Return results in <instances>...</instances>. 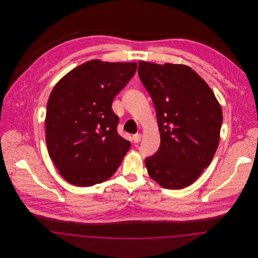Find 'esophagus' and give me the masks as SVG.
Instances as JSON below:
<instances>
[{"mask_svg": "<svg viewBox=\"0 0 258 258\" xmlns=\"http://www.w3.org/2000/svg\"><path fill=\"white\" fill-rule=\"evenodd\" d=\"M133 139H134L135 143H138L141 140V135L140 134H136V135L133 136Z\"/></svg>", "mask_w": 258, "mask_h": 258, "instance_id": "34e87169", "label": "esophagus"}]
</instances>
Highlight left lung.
I'll use <instances>...</instances> for the list:
<instances>
[{"label": "left lung", "instance_id": "8db88e82", "mask_svg": "<svg viewBox=\"0 0 258 258\" xmlns=\"http://www.w3.org/2000/svg\"><path fill=\"white\" fill-rule=\"evenodd\" d=\"M138 75L156 108L160 145L145 159L149 176L168 189L192 184L220 143L221 105L208 84L184 64L139 61Z\"/></svg>", "mask_w": 258, "mask_h": 258}]
</instances>
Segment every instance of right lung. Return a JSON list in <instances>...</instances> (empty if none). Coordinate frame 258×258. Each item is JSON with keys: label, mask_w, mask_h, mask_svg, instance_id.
Segmentation results:
<instances>
[{"label": "right lung", "mask_w": 258, "mask_h": 258, "mask_svg": "<svg viewBox=\"0 0 258 258\" xmlns=\"http://www.w3.org/2000/svg\"><path fill=\"white\" fill-rule=\"evenodd\" d=\"M136 62L92 60L64 75L50 94L45 117L50 159L76 186L100 184L131 148L117 133L114 98L133 78Z\"/></svg>", "instance_id": "add662e5"}]
</instances>
